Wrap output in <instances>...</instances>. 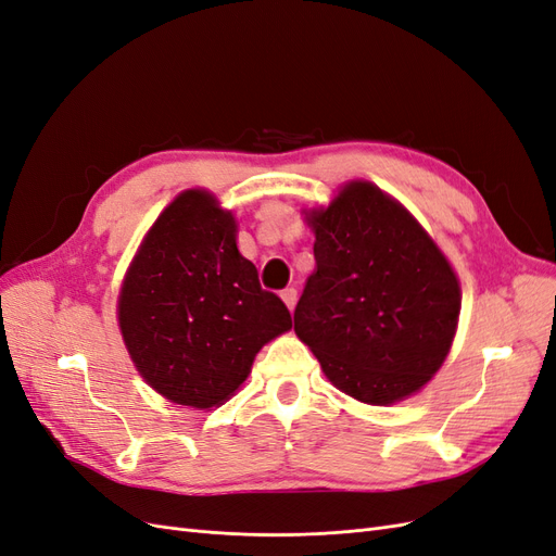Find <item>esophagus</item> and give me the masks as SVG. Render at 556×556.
<instances>
[{"instance_id":"34e87169","label":"esophagus","mask_w":556,"mask_h":556,"mask_svg":"<svg viewBox=\"0 0 556 556\" xmlns=\"http://www.w3.org/2000/svg\"><path fill=\"white\" fill-rule=\"evenodd\" d=\"M282 301H285V306H288L290 311H294V306H296V299H299V294H296V288H288V290H282Z\"/></svg>"}]
</instances>
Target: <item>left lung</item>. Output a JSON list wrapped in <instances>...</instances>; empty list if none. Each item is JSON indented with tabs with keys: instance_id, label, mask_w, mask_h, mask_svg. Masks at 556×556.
Wrapping results in <instances>:
<instances>
[{
	"instance_id": "8db88e82",
	"label": "left lung",
	"mask_w": 556,
	"mask_h": 556,
	"mask_svg": "<svg viewBox=\"0 0 556 556\" xmlns=\"http://www.w3.org/2000/svg\"><path fill=\"white\" fill-rule=\"evenodd\" d=\"M315 274L294 331L341 392L387 406L427 384L447 357L459 282L413 215L371 182H350L311 215Z\"/></svg>"
}]
</instances>
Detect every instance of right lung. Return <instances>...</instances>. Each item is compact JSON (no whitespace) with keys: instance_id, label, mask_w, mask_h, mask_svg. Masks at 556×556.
Returning a JSON list of instances; mask_svg holds the SVG:
<instances>
[{"instance_id":"obj_1","label":"right lung","mask_w":556,"mask_h":556,"mask_svg":"<svg viewBox=\"0 0 556 556\" xmlns=\"http://www.w3.org/2000/svg\"><path fill=\"white\" fill-rule=\"evenodd\" d=\"M123 339L146 382L180 406L213 408L248 378L264 343L292 329L237 248V223L206 192L166 208L134 257L117 304Z\"/></svg>"}]
</instances>
